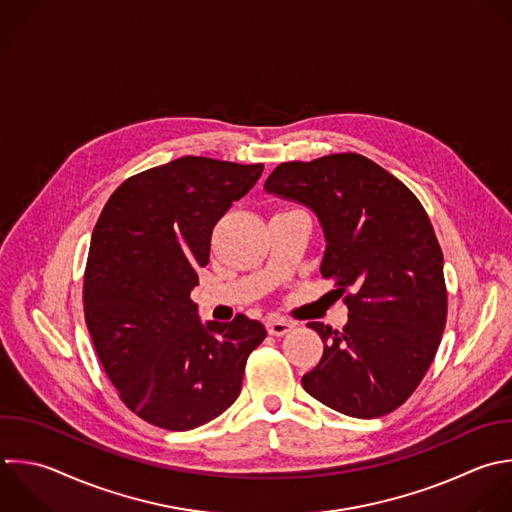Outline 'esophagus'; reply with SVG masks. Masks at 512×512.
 I'll return each instance as SVG.
<instances>
[{"label": "esophagus", "mask_w": 512, "mask_h": 512, "mask_svg": "<svg viewBox=\"0 0 512 512\" xmlns=\"http://www.w3.org/2000/svg\"><path fill=\"white\" fill-rule=\"evenodd\" d=\"M266 328L272 336H284L286 332H290L294 328V324L288 320H280V318H268Z\"/></svg>", "instance_id": "1"}]
</instances>
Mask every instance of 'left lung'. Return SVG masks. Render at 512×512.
Masks as SVG:
<instances>
[{
    "instance_id": "8db88e82",
    "label": "left lung",
    "mask_w": 512,
    "mask_h": 512,
    "mask_svg": "<svg viewBox=\"0 0 512 512\" xmlns=\"http://www.w3.org/2000/svg\"><path fill=\"white\" fill-rule=\"evenodd\" d=\"M264 190L310 208L324 232V278H336L348 322L308 326L324 342L302 376L322 404L378 418L420 384L446 324L442 250L418 198L360 154L280 164Z\"/></svg>"
}]
</instances>
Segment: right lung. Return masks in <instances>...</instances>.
<instances>
[{"label": "right lung", "instance_id": "add662e5", "mask_svg": "<svg viewBox=\"0 0 512 512\" xmlns=\"http://www.w3.org/2000/svg\"><path fill=\"white\" fill-rule=\"evenodd\" d=\"M262 164L184 156L128 178L104 206L84 276V314L124 404L166 430L220 416L240 394L258 320L202 322L190 292L216 222Z\"/></svg>", "mask_w": 512, "mask_h": 512}]
</instances>
